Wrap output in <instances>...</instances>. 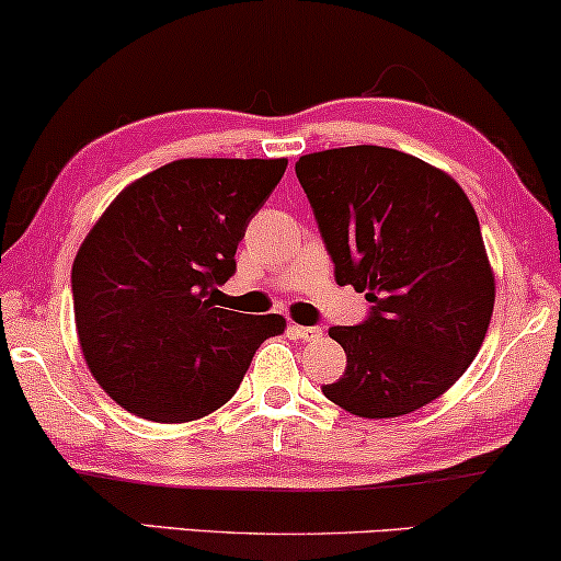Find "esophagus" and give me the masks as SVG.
<instances>
[{"label":"esophagus","mask_w":561,"mask_h":561,"mask_svg":"<svg viewBox=\"0 0 561 561\" xmlns=\"http://www.w3.org/2000/svg\"><path fill=\"white\" fill-rule=\"evenodd\" d=\"M290 332H294L296 337H301L304 343H319V337H322V327H301V324H290Z\"/></svg>","instance_id":"34e87169"}]
</instances>
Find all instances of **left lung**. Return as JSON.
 I'll use <instances>...</instances> for the list:
<instances>
[{
	"instance_id": "obj_1",
	"label": "left lung",
	"mask_w": 561,
	"mask_h": 561,
	"mask_svg": "<svg viewBox=\"0 0 561 561\" xmlns=\"http://www.w3.org/2000/svg\"><path fill=\"white\" fill-rule=\"evenodd\" d=\"M296 178L337 286L370 301L360 324L330 330L347 366L324 397L370 420L431 404L477 358L494 307L467 193L423 159L368 144L301 157Z\"/></svg>"
}]
</instances>
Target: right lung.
<instances>
[{"label": "right lung", "mask_w": 561, "mask_h": 561, "mask_svg": "<svg viewBox=\"0 0 561 561\" xmlns=\"http://www.w3.org/2000/svg\"><path fill=\"white\" fill-rule=\"evenodd\" d=\"M288 159H178L121 191L79 247V345L123 410L191 423L227 404L280 314L218 309L250 218Z\"/></svg>", "instance_id": "obj_1"}]
</instances>
